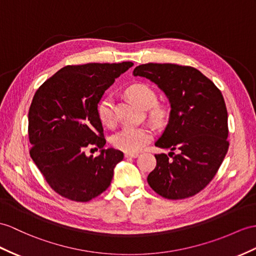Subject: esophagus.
<instances>
[{"label":"esophagus","instance_id":"esophagus-1","mask_svg":"<svg viewBox=\"0 0 256 256\" xmlns=\"http://www.w3.org/2000/svg\"><path fill=\"white\" fill-rule=\"evenodd\" d=\"M139 156V154L138 153H124V158H138Z\"/></svg>","mask_w":256,"mask_h":256}]
</instances>
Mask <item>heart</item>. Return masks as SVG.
<instances>
[{
    "instance_id": "1",
    "label": "heart",
    "mask_w": 256,
    "mask_h": 256,
    "mask_svg": "<svg viewBox=\"0 0 256 256\" xmlns=\"http://www.w3.org/2000/svg\"><path fill=\"white\" fill-rule=\"evenodd\" d=\"M128 94L134 101L142 108H150L156 103V94L150 88L143 84H136L128 88ZM98 115L101 122L108 127H113L116 122L115 117V104L113 96L104 98L100 102L98 106ZM151 118L156 122L165 120L167 116V110L164 106L156 105L151 110ZM152 134L150 129L146 127H124L120 132H116L112 143L117 148L122 150L128 153H136L144 146L151 140Z\"/></svg>"
}]
</instances>
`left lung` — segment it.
Returning <instances> with one entry per match:
<instances>
[{"instance_id":"1","label":"left lung","mask_w":256,"mask_h":256,"mask_svg":"<svg viewBox=\"0 0 256 256\" xmlns=\"http://www.w3.org/2000/svg\"><path fill=\"white\" fill-rule=\"evenodd\" d=\"M134 76L158 84L170 104V120L155 142L167 154H156L148 184L165 198L180 200L203 190L225 158L229 142L228 114L220 89L190 66L148 63Z\"/></svg>"}]
</instances>
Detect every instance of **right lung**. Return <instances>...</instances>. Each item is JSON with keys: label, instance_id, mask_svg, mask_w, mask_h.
Returning <instances> with one entry per match:
<instances>
[{"label": "right lung", "instance_id": "right-lung-1", "mask_svg": "<svg viewBox=\"0 0 256 256\" xmlns=\"http://www.w3.org/2000/svg\"><path fill=\"white\" fill-rule=\"evenodd\" d=\"M132 65H68L34 93L28 113L30 156L62 196L88 202L110 186L124 153L104 148L106 140L98 104L115 79ZM92 146L100 148L96 158L85 154Z\"/></svg>", "mask_w": 256, "mask_h": 256}]
</instances>
